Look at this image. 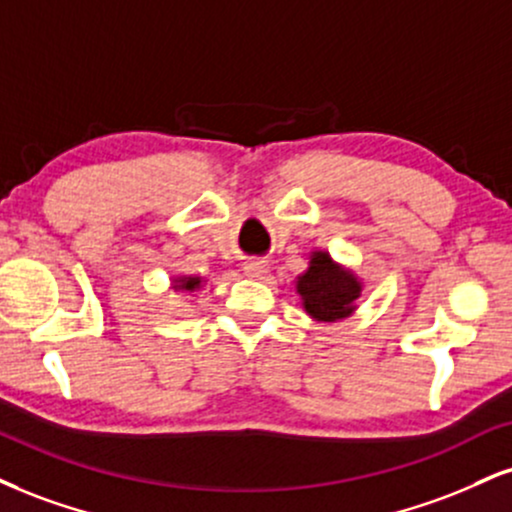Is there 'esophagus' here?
I'll return each instance as SVG.
<instances>
[{
	"label": "esophagus",
	"mask_w": 512,
	"mask_h": 512,
	"mask_svg": "<svg viewBox=\"0 0 512 512\" xmlns=\"http://www.w3.org/2000/svg\"><path fill=\"white\" fill-rule=\"evenodd\" d=\"M243 272H245V276H250V279H264L269 272V264L264 260H250V262H245Z\"/></svg>",
	"instance_id": "34e87169"
}]
</instances>
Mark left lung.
<instances>
[{
  "label": "left lung",
  "instance_id": "8db88e82",
  "mask_svg": "<svg viewBox=\"0 0 512 512\" xmlns=\"http://www.w3.org/2000/svg\"><path fill=\"white\" fill-rule=\"evenodd\" d=\"M295 293L315 322H341L355 312L362 281L353 269L338 264L326 250H315L307 269L295 281Z\"/></svg>",
  "mask_w": 512,
  "mask_h": 512
}]
</instances>
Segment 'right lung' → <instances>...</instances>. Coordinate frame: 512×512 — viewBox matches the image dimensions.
Listing matches in <instances>:
<instances>
[{
	"mask_svg": "<svg viewBox=\"0 0 512 512\" xmlns=\"http://www.w3.org/2000/svg\"><path fill=\"white\" fill-rule=\"evenodd\" d=\"M171 288H174V291H186V293L200 291L202 276H176V279H171Z\"/></svg>",
	"mask_w": 512,
	"mask_h": 512,
	"instance_id": "right-lung-1",
	"label": "right lung"
}]
</instances>
